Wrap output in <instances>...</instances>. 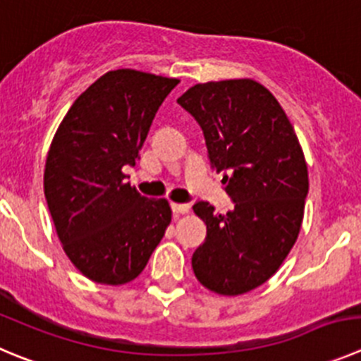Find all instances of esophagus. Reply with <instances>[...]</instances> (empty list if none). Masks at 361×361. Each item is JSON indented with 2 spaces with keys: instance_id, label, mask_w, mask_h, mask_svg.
<instances>
[{
  "instance_id": "34e87169",
  "label": "esophagus",
  "mask_w": 361,
  "mask_h": 361,
  "mask_svg": "<svg viewBox=\"0 0 361 361\" xmlns=\"http://www.w3.org/2000/svg\"><path fill=\"white\" fill-rule=\"evenodd\" d=\"M171 208H173L174 215L188 214V210H190V207H188L187 203H173V204H171Z\"/></svg>"
}]
</instances>
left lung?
<instances>
[{"instance_id":"left-lung-1","label":"left lung","mask_w":361,"mask_h":361,"mask_svg":"<svg viewBox=\"0 0 361 361\" xmlns=\"http://www.w3.org/2000/svg\"><path fill=\"white\" fill-rule=\"evenodd\" d=\"M178 104L203 130L212 169L224 174L233 201L224 214L207 201L192 207L207 224L192 269L208 290L245 294L278 271L298 240L308 196L305 154L281 104L258 82L197 83Z\"/></svg>"}]
</instances>
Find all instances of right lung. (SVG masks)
Wrapping results in <instances>:
<instances>
[{
    "label": "right lung",
    "instance_id": "add662e5",
    "mask_svg": "<svg viewBox=\"0 0 361 361\" xmlns=\"http://www.w3.org/2000/svg\"><path fill=\"white\" fill-rule=\"evenodd\" d=\"M176 78L117 69L97 78L60 123L44 169V196L63 251L89 279L124 285L146 267L169 226L167 200L126 181L154 114Z\"/></svg>",
    "mask_w": 361,
    "mask_h": 361
}]
</instances>
